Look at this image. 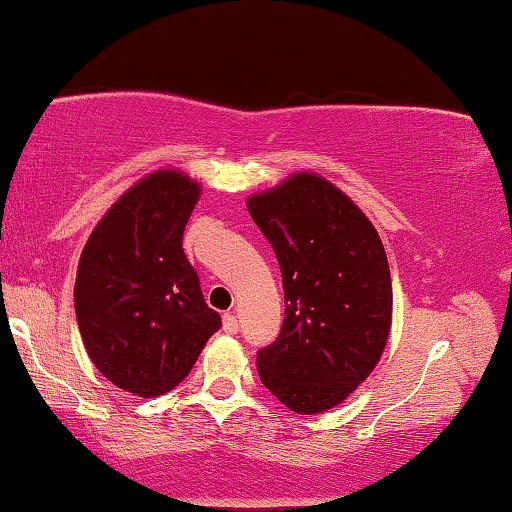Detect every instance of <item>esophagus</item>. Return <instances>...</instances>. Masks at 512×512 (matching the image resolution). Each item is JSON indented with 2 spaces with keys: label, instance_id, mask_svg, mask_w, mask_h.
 <instances>
[{
  "label": "esophagus",
  "instance_id": "34e87169",
  "mask_svg": "<svg viewBox=\"0 0 512 512\" xmlns=\"http://www.w3.org/2000/svg\"><path fill=\"white\" fill-rule=\"evenodd\" d=\"M240 325H238V318L235 314H224V332L226 335H238Z\"/></svg>",
  "mask_w": 512,
  "mask_h": 512
}]
</instances>
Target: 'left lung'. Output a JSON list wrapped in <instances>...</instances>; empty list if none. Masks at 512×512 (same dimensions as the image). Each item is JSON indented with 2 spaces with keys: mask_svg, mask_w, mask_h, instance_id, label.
Returning <instances> with one entry per match:
<instances>
[{
  "mask_svg": "<svg viewBox=\"0 0 512 512\" xmlns=\"http://www.w3.org/2000/svg\"><path fill=\"white\" fill-rule=\"evenodd\" d=\"M284 281V325L258 351V376L295 413H321L372 374L390 332L383 242L358 205L323 177L298 173L247 201Z\"/></svg>",
  "mask_w": 512,
  "mask_h": 512,
  "instance_id": "1",
  "label": "left lung"
}]
</instances>
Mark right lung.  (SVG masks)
Returning <instances> with one entry per match:
<instances>
[{
  "label": "right lung",
  "mask_w": 512,
  "mask_h": 512,
  "mask_svg": "<svg viewBox=\"0 0 512 512\" xmlns=\"http://www.w3.org/2000/svg\"><path fill=\"white\" fill-rule=\"evenodd\" d=\"M198 194L175 170L147 175L110 207L80 256V335L96 369L133 395L173 390L221 328L182 249Z\"/></svg>",
  "instance_id": "obj_1"
}]
</instances>
